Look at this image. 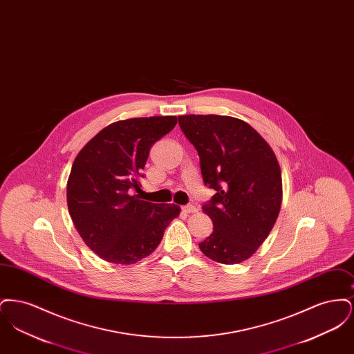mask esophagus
Masks as SVG:
<instances>
[{
  "instance_id": "obj_1",
  "label": "esophagus",
  "mask_w": 354,
  "mask_h": 354,
  "mask_svg": "<svg viewBox=\"0 0 354 354\" xmlns=\"http://www.w3.org/2000/svg\"><path fill=\"white\" fill-rule=\"evenodd\" d=\"M182 209H183V212H185V214H192V212H196V207H195V205H192V204H187V205H183V207H182Z\"/></svg>"
}]
</instances>
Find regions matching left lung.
<instances>
[{"instance_id": "obj_1", "label": "left lung", "mask_w": 354, "mask_h": 354, "mask_svg": "<svg viewBox=\"0 0 354 354\" xmlns=\"http://www.w3.org/2000/svg\"><path fill=\"white\" fill-rule=\"evenodd\" d=\"M179 126L196 149L203 182L216 194L203 204L214 232L199 248L221 264H237L270 235L281 207L276 155L253 127L225 115H180Z\"/></svg>"}]
</instances>
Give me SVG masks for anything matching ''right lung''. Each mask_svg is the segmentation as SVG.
Returning a JSON list of instances; mask_svg holds the SVG:
<instances>
[{
	"mask_svg": "<svg viewBox=\"0 0 354 354\" xmlns=\"http://www.w3.org/2000/svg\"><path fill=\"white\" fill-rule=\"evenodd\" d=\"M176 117L114 122L77 155L68 180V214L86 245L114 264L151 254L180 208L130 195L140 189L152 145L175 127Z\"/></svg>",
	"mask_w": 354,
	"mask_h": 354,
	"instance_id": "add662e5",
	"label": "right lung"
}]
</instances>
